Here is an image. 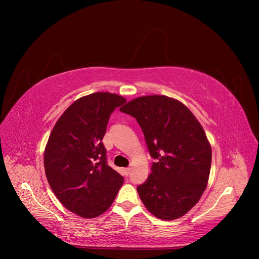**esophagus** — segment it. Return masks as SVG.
I'll return each instance as SVG.
<instances>
[{"mask_svg": "<svg viewBox=\"0 0 259 259\" xmlns=\"http://www.w3.org/2000/svg\"><path fill=\"white\" fill-rule=\"evenodd\" d=\"M130 171H131L130 168H125V169H124V175H125V176H128L129 173H130Z\"/></svg>", "mask_w": 259, "mask_h": 259, "instance_id": "1", "label": "esophagus"}]
</instances>
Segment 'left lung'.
Segmentation results:
<instances>
[{
	"instance_id": "1",
	"label": "left lung",
	"mask_w": 259,
	"mask_h": 259,
	"mask_svg": "<svg viewBox=\"0 0 259 259\" xmlns=\"http://www.w3.org/2000/svg\"><path fill=\"white\" fill-rule=\"evenodd\" d=\"M119 110L137 118L155 159L138 187L143 203L159 220L180 219L207 188L212 150L205 131L183 103L165 95L137 98Z\"/></svg>"
}]
</instances>
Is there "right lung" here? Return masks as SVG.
<instances>
[{"label": "right lung", "mask_w": 259, "mask_h": 259, "mask_svg": "<svg viewBox=\"0 0 259 259\" xmlns=\"http://www.w3.org/2000/svg\"><path fill=\"white\" fill-rule=\"evenodd\" d=\"M125 103L110 92L86 95L66 109L49 135L44 153L47 181L63 206L80 217L106 212L124 183L107 165L102 140L111 113Z\"/></svg>", "instance_id": "1"}]
</instances>
